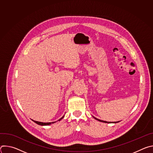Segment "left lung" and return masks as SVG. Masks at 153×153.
Segmentation results:
<instances>
[{"label": "left lung", "mask_w": 153, "mask_h": 153, "mask_svg": "<svg viewBox=\"0 0 153 153\" xmlns=\"http://www.w3.org/2000/svg\"><path fill=\"white\" fill-rule=\"evenodd\" d=\"M95 119H96L97 120H98V121H99V122H104V123H117V122H106V121H103V120H100V119H97V118H96V117H93Z\"/></svg>", "instance_id": "obj_1"}]
</instances>
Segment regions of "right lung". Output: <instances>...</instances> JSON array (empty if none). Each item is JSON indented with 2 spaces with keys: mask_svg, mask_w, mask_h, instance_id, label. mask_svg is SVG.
<instances>
[{
  "mask_svg": "<svg viewBox=\"0 0 153 153\" xmlns=\"http://www.w3.org/2000/svg\"><path fill=\"white\" fill-rule=\"evenodd\" d=\"M63 117H64V116L62 117H61L59 120H59H60L61 119H62L63 118ZM34 122H35L36 123H37V124H38V125H51V124H52V123H55L56 122H47V123H43V122H37V121H35V120H32Z\"/></svg>",
  "mask_w": 153,
  "mask_h": 153,
  "instance_id": "add662e5",
  "label": "right lung"
}]
</instances>
